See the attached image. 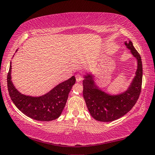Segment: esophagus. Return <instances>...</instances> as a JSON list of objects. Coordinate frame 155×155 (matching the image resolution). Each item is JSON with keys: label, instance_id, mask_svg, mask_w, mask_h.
<instances>
[{"label": "esophagus", "instance_id": "esophagus-1", "mask_svg": "<svg viewBox=\"0 0 155 155\" xmlns=\"http://www.w3.org/2000/svg\"><path fill=\"white\" fill-rule=\"evenodd\" d=\"M82 80H83L82 76H81L80 74H77V75H76V81H77V82H81Z\"/></svg>", "mask_w": 155, "mask_h": 155}]
</instances>
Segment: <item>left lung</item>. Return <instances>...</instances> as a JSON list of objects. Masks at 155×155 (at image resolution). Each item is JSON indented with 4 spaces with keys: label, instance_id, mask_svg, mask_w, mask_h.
<instances>
[{
    "label": "left lung",
    "instance_id": "obj_1",
    "mask_svg": "<svg viewBox=\"0 0 155 155\" xmlns=\"http://www.w3.org/2000/svg\"><path fill=\"white\" fill-rule=\"evenodd\" d=\"M127 48L136 58L137 69L126 90L117 94H109L95 83V75L87 72L83 77V97L91 117L98 121L110 122L124 116L133 108L141 91L142 63L141 57L130 40L125 41Z\"/></svg>",
    "mask_w": 155,
    "mask_h": 155
}]
</instances>
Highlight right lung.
Segmentation results:
<instances>
[{
	"label": "right lung",
	"instance_id": "right-lung-1",
	"mask_svg": "<svg viewBox=\"0 0 155 155\" xmlns=\"http://www.w3.org/2000/svg\"><path fill=\"white\" fill-rule=\"evenodd\" d=\"M75 82V77L72 76L45 94L31 96L22 94L14 86L11 81V61L7 75L8 91L14 104L27 117L40 121H50L60 116L68 100L69 92Z\"/></svg>",
	"mask_w": 155,
	"mask_h": 155
}]
</instances>
